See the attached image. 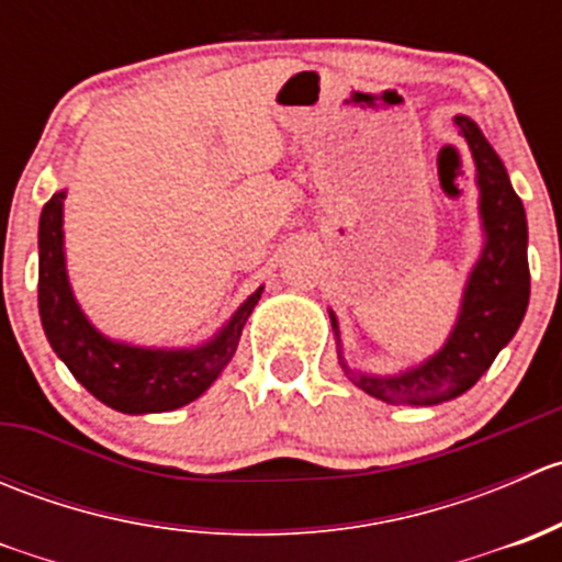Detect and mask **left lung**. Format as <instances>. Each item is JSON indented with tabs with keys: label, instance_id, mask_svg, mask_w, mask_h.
<instances>
[{
	"label": "left lung",
	"instance_id": "1",
	"mask_svg": "<svg viewBox=\"0 0 562 562\" xmlns=\"http://www.w3.org/2000/svg\"><path fill=\"white\" fill-rule=\"evenodd\" d=\"M473 155L479 217L484 247L470 269L462 291L457 323L438 353L407 370L375 375L353 370L345 361L337 315L331 317L339 367L361 391L389 405L432 407L457 400L473 389L492 367L495 356L512 342L530 302V269H527V220L525 206L514 192L506 166L492 149L479 124L468 116L454 119Z\"/></svg>",
	"mask_w": 562,
	"mask_h": 562
}]
</instances>
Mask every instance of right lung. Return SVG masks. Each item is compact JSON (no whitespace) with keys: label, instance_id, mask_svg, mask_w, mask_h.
Wrapping results in <instances>:
<instances>
[{"label":"right lung","instance_id":"add662e5","mask_svg":"<svg viewBox=\"0 0 562 562\" xmlns=\"http://www.w3.org/2000/svg\"><path fill=\"white\" fill-rule=\"evenodd\" d=\"M65 198L50 195L40 214L37 307L50 348L78 383L119 413L144 416L190 405L234 359L241 328L263 288L223 323L214 337L192 348H144L105 337L76 302L65 260Z\"/></svg>","mask_w":562,"mask_h":562}]
</instances>
